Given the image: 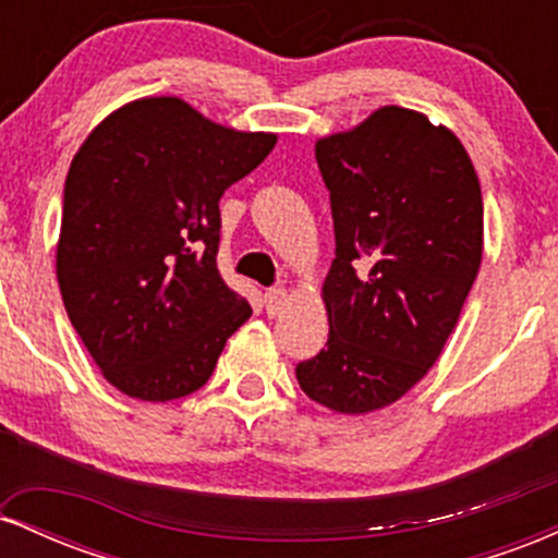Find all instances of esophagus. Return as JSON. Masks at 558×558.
I'll use <instances>...</instances> for the list:
<instances>
[{
	"mask_svg": "<svg viewBox=\"0 0 558 558\" xmlns=\"http://www.w3.org/2000/svg\"><path fill=\"white\" fill-rule=\"evenodd\" d=\"M286 288L283 286H275V288H267L265 291V310L267 315H280V310L286 306Z\"/></svg>",
	"mask_w": 558,
	"mask_h": 558,
	"instance_id": "34e87169",
	"label": "esophagus"
}]
</instances>
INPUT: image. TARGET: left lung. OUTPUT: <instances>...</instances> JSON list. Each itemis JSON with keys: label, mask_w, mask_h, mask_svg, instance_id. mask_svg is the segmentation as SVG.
I'll return each mask as SVG.
<instances>
[{"label": "left lung", "mask_w": 558, "mask_h": 558, "mask_svg": "<svg viewBox=\"0 0 558 558\" xmlns=\"http://www.w3.org/2000/svg\"><path fill=\"white\" fill-rule=\"evenodd\" d=\"M315 155L336 230L330 332L296 380L332 412H375L417 386L457 328L483 259V194L462 141L403 107L319 138Z\"/></svg>", "instance_id": "left-lung-1"}]
</instances>
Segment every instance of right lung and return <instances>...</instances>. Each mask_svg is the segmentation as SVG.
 Masks as SVG:
<instances>
[{
  "label": "right lung",
  "mask_w": 558,
  "mask_h": 558,
  "mask_svg": "<svg viewBox=\"0 0 558 558\" xmlns=\"http://www.w3.org/2000/svg\"><path fill=\"white\" fill-rule=\"evenodd\" d=\"M275 141L151 96L96 125L70 162L57 280L96 367L131 399L194 393L252 315L217 270L220 198Z\"/></svg>",
  "instance_id": "1"
}]
</instances>
